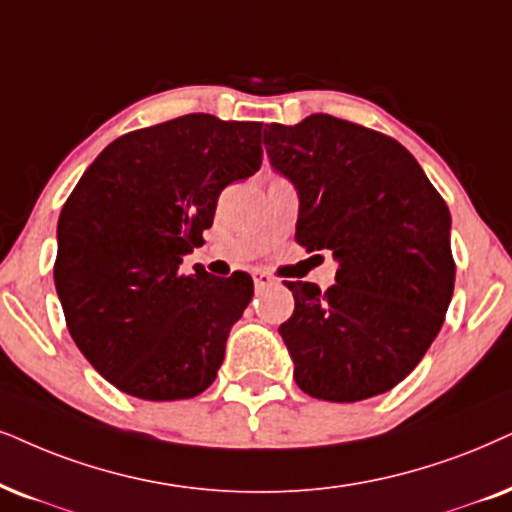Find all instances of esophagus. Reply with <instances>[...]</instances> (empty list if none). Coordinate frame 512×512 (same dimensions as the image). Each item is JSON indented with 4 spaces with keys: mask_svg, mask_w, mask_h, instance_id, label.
<instances>
[{
    "mask_svg": "<svg viewBox=\"0 0 512 512\" xmlns=\"http://www.w3.org/2000/svg\"><path fill=\"white\" fill-rule=\"evenodd\" d=\"M252 278H255V288L257 290H264V288L274 286V283H276V278L269 276L267 271H255V274H252Z\"/></svg>",
    "mask_w": 512,
    "mask_h": 512,
    "instance_id": "esophagus-1",
    "label": "esophagus"
}]
</instances>
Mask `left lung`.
<instances>
[{
	"label": "left lung",
	"mask_w": 512,
	"mask_h": 512,
	"mask_svg": "<svg viewBox=\"0 0 512 512\" xmlns=\"http://www.w3.org/2000/svg\"><path fill=\"white\" fill-rule=\"evenodd\" d=\"M264 146L300 193L295 241L340 264L323 293L283 281L295 312L278 333L295 383L338 404L392 390L425 357L454 295L444 198L397 139L333 115L271 122Z\"/></svg>",
	"instance_id": "obj_1"
}]
</instances>
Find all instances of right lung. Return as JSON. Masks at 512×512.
Returning <instances> with one entry per match:
<instances>
[{
	"mask_svg": "<svg viewBox=\"0 0 512 512\" xmlns=\"http://www.w3.org/2000/svg\"><path fill=\"white\" fill-rule=\"evenodd\" d=\"M262 165V122L191 113L122 134L58 217L54 281L75 345L108 383L148 401L215 383L252 278L181 274L217 198Z\"/></svg>",
	"mask_w": 512,
	"mask_h": 512,
	"instance_id": "right-lung-1",
	"label": "right lung"
}]
</instances>
